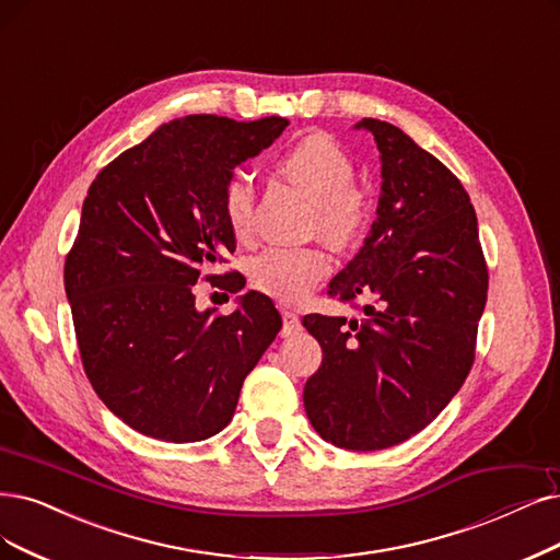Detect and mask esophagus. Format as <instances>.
I'll return each instance as SVG.
<instances>
[{"instance_id": "esophagus-1", "label": "esophagus", "mask_w": 560, "mask_h": 560, "mask_svg": "<svg viewBox=\"0 0 560 560\" xmlns=\"http://www.w3.org/2000/svg\"><path fill=\"white\" fill-rule=\"evenodd\" d=\"M281 318H283V337H288V335H295V332H300V327H302V320H300V316L295 314V312H291V308H285V306H281Z\"/></svg>"}]
</instances>
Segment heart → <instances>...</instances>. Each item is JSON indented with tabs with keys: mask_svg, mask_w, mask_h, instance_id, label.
Segmentation results:
<instances>
[{
	"mask_svg": "<svg viewBox=\"0 0 560 560\" xmlns=\"http://www.w3.org/2000/svg\"><path fill=\"white\" fill-rule=\"evenodd\" d=\"M277 173L312 196L308 233L339 252L360 242L369 221V196L353 182L355 163L337 140L318 131L302 136L279 154ZM254 186L246 175L225 179L221 217L237 242L254 240ZM329 267L332 260L318 244L269 246L248 260L246 275L256 291L300 302L329 275Z\"/></svg>",
	"mask_w": 560,
	"mask_h": 560,
	"instance_id": "heart-1",
	"label": "heart"
}]
</instances>
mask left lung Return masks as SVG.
<instances>
[{"label":"left lung","instance_id":"1","mask_svg":"<svg viewBox=\"0 0 560 560\" xmlns=\"http://www.w3.org/2000/svg\"><path fill=\"white\" fill-rule=\"evenodd\" d=\"M383 161L378 219L327 295L360 320L304 316L323 362L304 385L314 429L346 450L416 436L475 362L489 272L470 196L395 124L364 117Z\"/></svg>","mask_w":560,"mask_h":560}]
</instances>
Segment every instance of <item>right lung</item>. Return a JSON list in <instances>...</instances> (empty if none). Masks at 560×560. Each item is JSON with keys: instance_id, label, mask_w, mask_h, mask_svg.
I'll return each instance as SVG.
<instances>
[{"instance_id": "add662e5", "label": "right lung", "mask_w": 560, "mask_h": 560, "mask_svg": "<svg viewBox=\"0 0 560 560\" xmlns=\"http://www.w3.org/2000/svg\"><path fill=\"white\" fill-rule=\"evenodd\" d=\"M288 127L189 115L159 127L92 182L65 262L85 374L115 416L165 443H194L233 420L240 389L281 329L275 302L246 293L233 314L198 312L194 288L237 293L221 191L235 165Z\"/></svg>"}]
</instances>
